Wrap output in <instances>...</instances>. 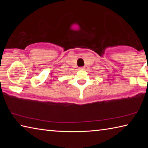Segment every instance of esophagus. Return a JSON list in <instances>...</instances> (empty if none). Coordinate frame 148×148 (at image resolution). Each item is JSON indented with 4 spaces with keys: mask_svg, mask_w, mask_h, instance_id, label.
<instances>
[{
    "mask_svg": "<svg viewBox=\"0 0 148 148\" xmlns=\"http://www.w3.org/2000/svg\"><path fill=\"white\" fill-rule=\"evenodd\" d=\"M85 68H84V67H79V70H84Z\"/></svg>",
    "mask_w": 148,
    "mask_h": 148,
    "instance_id": "obj_1",
    "label": "esophagus"
}]
</instances>
